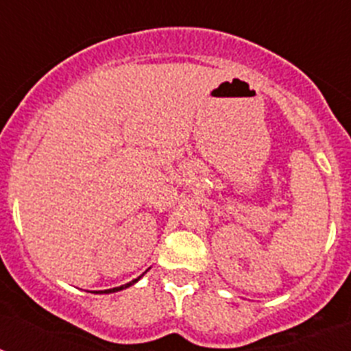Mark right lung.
<instances>
[{"label":"right lung","mask_w":351,"mask_h":351,"mask_svg":"<svg viewBox=\"0 0 351 351\" xmlns=\"http://www.w3.org/2000/svg\"><path fill=\"white\" fill-rule=\"evenodd\" d=\"M138 280H133L132 283H126V285H123V287H117V288H110V290H105V293H112V291H119V290H123V288H128V287H132L133 283H137Z\"/></svg>","instance_id":"obj_1"}]
</instances>
